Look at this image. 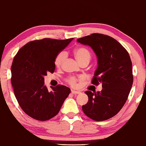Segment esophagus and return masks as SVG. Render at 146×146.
Instances as JSON below:
<instances>
[{"mask_svg": "<svg viewBox=\"0 0 146 146\" xmlns=\"http://www.w3.org/2000/svg\"><path fill=\"white\" fill-rule=\"evenodd\" d=\"M71 92H72V94H74V95L80 94L81 93L80 92H79V91H76V90H72Z\"/></svg>", "mask_w": 146, "mask_h": 146, "instance_id": "1", "label": "esophagus"}]
</instances>
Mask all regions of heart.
<instances>
[{"instance_id": "1", "label": "heart", "mask_w": 146, "mask_h": 146, "mask_svg": "<svg viewBox=\"0 0 146 146\" xmlns=\"http://www.w3.org/2000/svg\"><path fill=\"white\" fill-rule=\"evenodd\" d=\"M74 55L76 58L77 60L80 64L86 61L89 62L91 59L90 52L86 48L83 46L78 47L77 48H76L74 50ZM66 56L67 53L64 50L60 51V52L58 53L54 59V64L58 68L60 67L62 65L64 62L65 61ZM66 80V82L69 85H70L71 86L74 87L77 84L78 78L75 76H70Z\"/></svg>"}]
</instances>
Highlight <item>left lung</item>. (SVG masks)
<instances>
[{"mask_svg":"<svg viewBox=\"0 0 146 146\" xmlns=\"http://www.w3.org/2000/svg\"><path fill=\"white\" fill-rule=\"evenodd\" d=\"M77 41L94 51L98 66L92 84H102L101 92H85L88 102L82 110L93 120H106L120 111L128 97L133 80L130 57L120 43L108 35L94 33Z\"/></svg>","mask_w":146,"mask_h":146,"instance_id":"left-lung-1","label":"left lung"}]
</instances>
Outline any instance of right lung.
Listing matches in <instances>:
<instances>
[{
	"mask_svg": "<svg viewBox=\"0 0 146 146\" xmlns=\"http://www.w3.org/2000/svg\"><path fill=\"white\" fill-rule=\"evenodd\" d=\"M73 38H43L31 41L15 55L11 66V83L18 103L30 117L46 121L58 114L70 89L65 86L44 85V76L55 70L54 59Z\"/></svg>",
	"mask_w": 146,
	"mask_h": 146,
	"instance_id": "add662e5",
	"label": "right lung"
}]
</instances>
